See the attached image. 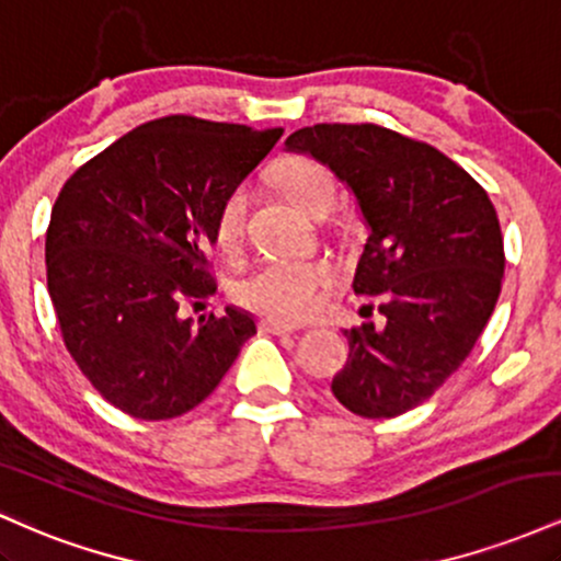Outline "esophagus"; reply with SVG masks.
I'll return each mask as SVG.
<instances>
[{
	"mask_svg": "<svg viewBox=\"0 0 561 561\" xmlns=\"http://www.w3.org/2000/svg\"><path fill=\"white\" fill-rule=\"evenodd\" d=\"M259 327H261V332H268V334H293V332H298V327H295V324H285V321H276V319H261Z\"/></svg>",
	"mask_w": 561,
	"mask_h": 561,
	"instance_id": "34e87169",
	"label": "esophagus"
}]
</instances>
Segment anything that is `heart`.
Masks as SVG:
<instances>
[{
	"instance_id": "obj_1",
	"label": "heart",
	"mask_w": 561,
	"mask_h": 561,
	"mask_svg": "<svg viewBox=\"0 0 561 561\" xmlns=\"http://www.w3.org/2000/svg\"><path fill=\"white\" fill-rule=\"evenodd\" d=\"M276 182L282 192L308 216L332 208L334 176L327 165L311 158H287L276 165ZM248 195L234 190L218 205L214 221V242L221 253L240 248ZM334 279V266L324 259H276L261 263L237 282L234 295L242 306L274 319L298 321L317 308L321 289Z\"/></svg>"
}]
</instances>
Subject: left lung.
<instances>
[{
  "label": "left lung",
  "instance_id": "8db88e82",
  "mask_svg": "<svg viewBox=\"0 0 561 561\" xmlns=\"http://www.w3.org/2000/svg\"><path fill=\"white\" fill-rule=\"evenodd\" d=\"M285 147L327 165L369 229L353 289L382 298L385 324L345 330L332 392L353 414L390 420L427 401L485 330L504 279L499 216L461 165L390 128L317 124Z\"/></svg>",
  "mask_w": 561,
  "mask_h": 561
}]
</instances>
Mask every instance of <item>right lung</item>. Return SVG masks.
Here are the masks:
<instances>
[{"instance_id": "obj_1", "label": "right lung", "mask_w": 561, "mask_h": 561, "mask_svg": "<svg viewBox=\"0 0 561 561\" xmlns=\"http://www.w3.org/2000/svg\"><path fill=\"white\" fill-rule=\"evenodd\" d=\"M282 128L169 115L83 163L55 199L47 287L62 340L105 401L134 420H173L218 388L255 319L227 306L182 319L216 293L218 205L272 152Z\"/></svg>"}]
</instances>
